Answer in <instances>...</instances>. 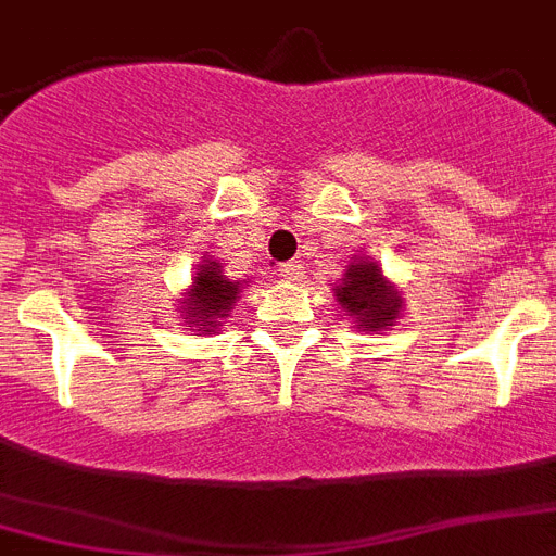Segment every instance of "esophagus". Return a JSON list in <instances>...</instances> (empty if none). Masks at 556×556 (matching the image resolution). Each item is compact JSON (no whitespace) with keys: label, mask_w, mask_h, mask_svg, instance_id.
<instances>
[{"label":"esophagus","mask_w":556,"mask_h":556,"mask_svg":"<svg viewBox=\"0 0 556 556\" xmlns=\"http://www.w3.org/2000/svg\"><path fill=\"white\" fill-rule=\"evenodd\" d=\"M278 273H281L283 278H287V281H292V283L303 281L301 261H287V264H281V269H278Z\"/></svg>","instance_id":"34e87169"}]
</instances>
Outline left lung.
Wrapping results in <instances>:
<instances>
[{"label": "left lung", "mask_w": 556, "mask_h": 556, "mask_svg": "<svg viewBox=\"0 0 556 556\" xmlns=\"http://www.w3.org/2000/svg\"><path fill=\"white\" fill-rule=\"evenodd\" d=\"M334 301L363 331L391 329L405 312L400 287L388 281L371 255H357L345 267L343 278L334 287Z\"/></svg>", "instance_id": "8db88e82"}]
</instances>
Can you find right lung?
Returning <instances> with one entry per match:
<instances>
[{"label":"right lung","instance_id":"obj_1","mask_svg":"<svg viewBox=\"0 0 556 556\" xmlns=\"http://www.w3.org/2000/svg\"><path fill=\"white\" fill-rule=\"evenodd\" d=\"M250 281H232L216 258H202L191 278V287L177 298V309L182 312V324L197 334H219L225 317H230L232 306L239 301L241 289Z\"/></svg>","mask_w":556,"mask_h":556}]
</instances>
